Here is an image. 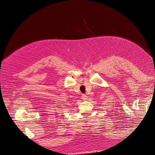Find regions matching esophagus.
<instances>
[{
	"instance_id": "1",
	"label": "esophagus",
	"mask_w": 155,
	"mask_h": 155,
	"mask_svg": "<svg viewBox=\"0 0 155 155\" xmlns=\"http://www.w3.org/2000/svg\"><path fill=\"white\" fill-rule=\"evenodd\" d=\"M87 98L86 94H82V99L83 100V101H86V99H87Z\"/></svg>"
}]
</instances>
